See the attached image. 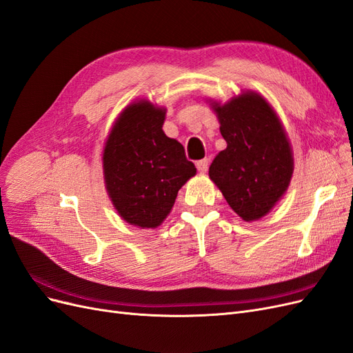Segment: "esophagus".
<instances>
[{
    "instance_id": "1",
    "label": "esophagus",
    "mask_w": 353,
    "mask_h": 353,
    "mask_svg": "<svg viewBox=\"0 0 353 353\" xmlns=\"http://www.w3.org/2000/svg\"><path fill=\"white\" fill-rule=\"evenodd\" d=\"M196 166H197V170H199L200 174H206L208 169H209V160L208 159H201V160H199V162L196 163Z\"/></svg>"
}]
</instances>
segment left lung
Wrapping results in <instances>:
<instances>
[{"mask_svg":"<svg viewBox=\"0 0 353 353\" xmlns=\"http://www.w3.org/2000/svg\"><path fill=\"white\" fill-rule=\"evenodd\" d=\"M212 108L227 148L213 159L209 176L241 219L258 221L290 184V143L279 116L258 92H243L223 105L212 103Z\"/></svg>","mask_w":353,"mask_h":353,"instance_id":"left-lung-1","label":"left lung"}]
</instances>
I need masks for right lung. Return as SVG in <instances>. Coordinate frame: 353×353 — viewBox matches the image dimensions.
<instances>
[{"instance_id":"1","label":"right lung","mask_w":353,"mask_h":353,"mask_svg":"<svg viewBox=\"0 0 353 353\" xmlns=\"http://www.w3.org/2000/svg\"><path fill=\"white\" fill-rule=\"evenodd\" d=\"M166 109L147 100L126 105L103 152L109 197L121 218L140 228H156L172 209L179 188L196 175L181 143L166 137Z\"/></svg>"}]
</instances>
